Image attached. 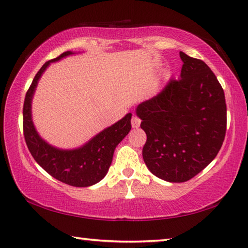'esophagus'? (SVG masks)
<instances>
[{
  "label": "esophagus",
  "instance_id": "esophagus-1",
  "mask_svg": "<svg viewBox=\"0 0 248 248\" xmlns=\"http://www.w3.org/2000/svg\"><path fill=\"white\" fill-rule=\"evenodd\" d=\"M140 124H141V119L137 117L136 115H133L132 119H131V124L133 128H139L140 127Z\"/></svg>",
  "mask_w": 248,
  "mask_h": 248
}]
</instances>
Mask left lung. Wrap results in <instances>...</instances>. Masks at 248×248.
I'll return each instance as SVG.
<instances>
[{"label":"left lung","instance_id":"obj_1","mask_svg":"<svg viewBox=\"0 0 248 248\" xmlns=\"http://www.w3.org/2000/svg\"><path fill=\"white\" fill-rule=\"evenodd\" d=\"M179 80L137 107L146 133L142 155L151 172L186 182L206 168L222 146L227 129L224 92L204 62L180 52Z\"/></svg>","mask_w":248,"mask_h":248}]
</instances>
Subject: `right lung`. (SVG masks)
Listing matches in <instances>:
<instances>
[{
    "label": "right lung",
    "mask_w": 248,
    "mask_h": 248,
    "mask_svg": "<svg viewBox=\"0 0 248 248\" xmlns=\"http://www.w3.org/2000/svg\"><path fill=\"white\" fill-rule=\"evenodd\" d=\"M75 52L67 51L52 61L46 62L38 71L26 94L24 110V136L34 160L58 181L71 186L85 187L100 182L108 171L116 146L131 130V112L110 127L97 133L82 146L74 150H62L48 144L35 129L32 121L33 94L38 82L51 62H57Z\"/></svg>",
    "instance_id": "1"
}]
</instances>
